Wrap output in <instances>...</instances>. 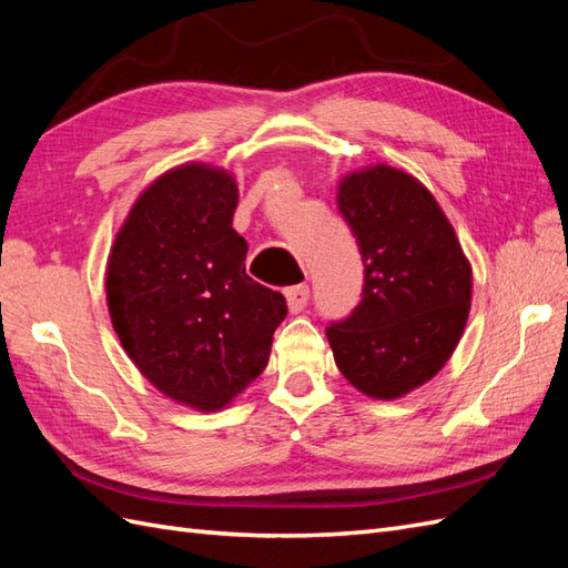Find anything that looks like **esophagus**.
Wrapping results in <instances>:
<instances>
[{
	"instance_id": "obj_1",
	"label": "esophagus",
	"mask_w": 568,
	"mask_h": 568,
	"mask_svg": "<svg viewBox=\"0 0 568 568\" xmlns=\"http://www.w3.org/2000/svg\"><path fill=\"white\" fill-rule=\"evenodd\" d=\"M286 296V303H288V311L291 313H301L303 307L307 305V301H311V288H307L305 284H298V286H291L284 291Z\"/></svg>"
}]
</instances>
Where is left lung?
Returning a JSON list of instances; mask_svg holds the SVG:
<instances>
[{"label":"left lung","instance_id":"1","mask_svg":"<svg viewBox=\"0 0 568 568\" xmlns=\"http://www.w3.org/2000/svg\"><path fill=\"white\" fill-rule=\"evenodd\" d=\"M336 203L363 255L365 284L326 338L357 390L400 398L453 355L469 317L471 265L432 192L403 170H357L341 180Z\"/></svg>","mask_w":568,"mask_h":568}]
</instances>
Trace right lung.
Wrapping results in <instances>:
<instances>
[{"label": "right lung", "mask_w": 568, "mask_h": 568, "mask_svg": "<svg viewBox=\"0 0 568 568\" xmlns=\"http://www.w3.org/2000/svg\"><path fill=\"white\" fill-rule=\"evenodd\" d=\"M239 189L203 163L168 170L136 199L106 267V301L125 353L168 398L225 407L270 359L286 317L280 291L253 282L232 227Z\"/></svg>", "instance_id": "add662e5"}]
</instances>
